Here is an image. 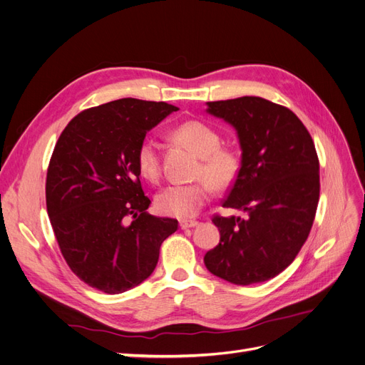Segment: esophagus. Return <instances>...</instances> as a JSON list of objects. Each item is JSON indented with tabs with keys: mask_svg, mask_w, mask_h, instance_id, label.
Masks as SVG:
<instances>
[{
	"mask_svg": "<svg viewBox=\"0 0 365 365\" xmlns=\"http://www.w3.org/2000/svg\"><path fill=\"white\" fill-rule=\"evenodd\" d=\"M197 224H200V222H197V220H181V222H180V227L182 228V230H187V228H193V227H196Z\"/></svg>",
	"mask_w": 365,
	"mask_h": 365,
	"instance_id": "1",
	"label": "esophagus"
}]
</instances>
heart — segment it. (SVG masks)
<instances>
[{"label":"heart","instance_id":"heart-1","mask_svg":"<svg viewBox=\"0 0 365 365\" xmlns=\"http://www.w3.org/2000/svg\"><path fill=\"white\" fill-rule=\"evenodd\" d=\"M175 137L193 149L201 157L193 184H170L157 196L158 212L187 219L195 216L208 201L210 185L216 190H225L233 185L240 172L242 158L237 149L220 146V135L216 129L202 121L189 120L175 129ZM137 168L143 178L158 181L161 175V153L157 140L146 137L137 149Z\"/></svg>","mask_w":365,"mask_h":365}]
</instances>
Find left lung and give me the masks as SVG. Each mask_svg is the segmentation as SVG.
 Wrapping results in <instances>:
<instances>
[{
    "label": "left lung",
    "mask_w": 365,
    "mask_h": 365,
    "mask_svg": "<svg viewBox=\"0 0 365 365\" xmlns=\"http://www.w3.org/2000/svg\"><path fill=\"white\" fill-rule=\"evenodd\" d=\"M207 111L237 130L242 165L222 207L245 217L213 216L219 244L207 269L235 284L267 282L286 269L311 233L319 200L314 140L291 109L245 96L208 102Z\"/></svg>",
    "instance_id": "obj_1"
}]
</instances>
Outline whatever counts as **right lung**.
<instances>
[{
	"instance_id": "1",
	"label": "right lung",
	"mask_w": 365,
	"mask_h": 365,
	"mask_svg": "<svg viewBox=\"0 0 365 365\" xmlns=\"http://www.w3.org/2000/svg\"><path fill=\"white\" fill-rule=\"evenodd\" d=\"M178 108L120 98L77 114L50 158L46 200L70 269L91 288L120 294L155 269L178 220L148 213L137 149L146 132Z\"/></svg>"
}]
</instances>
